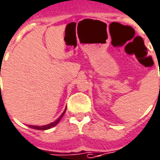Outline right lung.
Returning a JSON list of instances; mask_svg holds the SVG:
<instances>
[{
	"instance_id": "1",
	"label": "right lung",
	"mask_w": 160,
	"mask_h": 160,
	"mask_svg": "<svg viewBox=\"0 0 160 160\" xmlns=\"http://www.w3.org/2000/svg\"><path fill=\"white\" fill-rule=\"evenodd\" d=\"M66 109L64 110V112L61 114V116L58 118L56 121H54L53 122H51V123H49L47 125H42V126H36V125H29L30 128H32V129H35V130H49V129H51V128H52L54 126H56L59 122L60 121V119H61L63 116L65 115V112H66Z\"/></svg>"
}]
</instances>
